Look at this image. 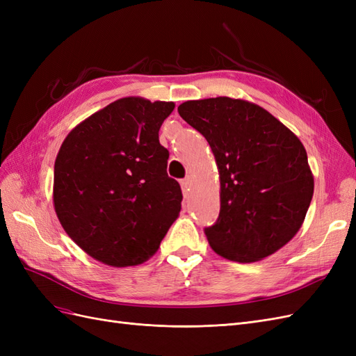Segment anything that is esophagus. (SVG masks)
Masks as SVG:
<instances>
[{"label": "esophagus", "mask_w": 356, "mask_h": 356, "mask_svg": "<svg viewBox=\"0 0 356 356\" xmlns=\"http://www.w3.org/2000/svg\"><path fill=\"white\" fill-rule=\"evenodd\" d=\"M191 186H193V179L190 177H186L184 179L181 181V188H182V193H184V195H187V193L190 191Z\"/></svg>", "instance_id": "1"}]
</instances>
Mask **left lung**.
I'll list each match as a JSON object with an SVG mask.
<instances>
[{
  "instance_id": "obj_1",
  "label": "left lung",
  "mask_w": 356,
  "mask_h": 356,
  "mask_svg": "<svg viewBox=\"0 0 356 356\" xmlns=\"http://www.w3.org/2000/svg\"><path fill=\"white\" fill-rule=\"evenodd\" d=\"M178 113L207 138L220 172V215L204 229L212 250L238 263L281 250L314 196L300 139L261 106L227 96L187 101Z\"/></svg>"
}]
</instances>
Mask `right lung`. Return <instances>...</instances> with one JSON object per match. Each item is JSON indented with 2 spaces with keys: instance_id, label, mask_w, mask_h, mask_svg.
<instances>
[{
  "instance_id": "1",
  "label": "right lung",
  "mask_w": 356,
  "mask_h": 356,
  "mask_svg": "<svg viewBox=\"0 0 356 356\" xmlns=\"http://www.w3.org/2000/svg\"><path fill=\"white\" fill-rule=\"evenodd\" d=\"M174 102L122 98L75 126L55 161L53 203L63 230L95 260L136 266L159 250L181 211L159 131Z\"/></svg>"
}]
</instances>
